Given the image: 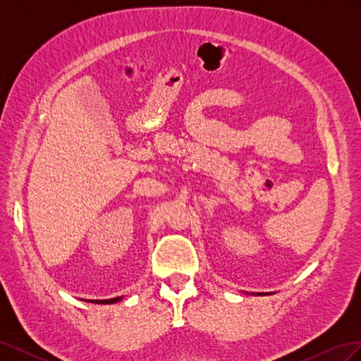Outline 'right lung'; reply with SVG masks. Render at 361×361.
Returning <instances> with one entry per match:
<instances>
[{
  "label": "right lung",
  "mask_w": 361,
  "mask_h": 361,
  "mask_svg": "<svg viewBox=\"0 0 361 361\" xmlns=\"http://www.w3.org/2000/svg\"><path fill=\"white\" fill-rule=\"evenodd\" d=\"M120 298H111V300H94L92 302H97V304H113V302H117Z\"/></svg>",
  "instance_id": "obj_1"
}]
</instances>
